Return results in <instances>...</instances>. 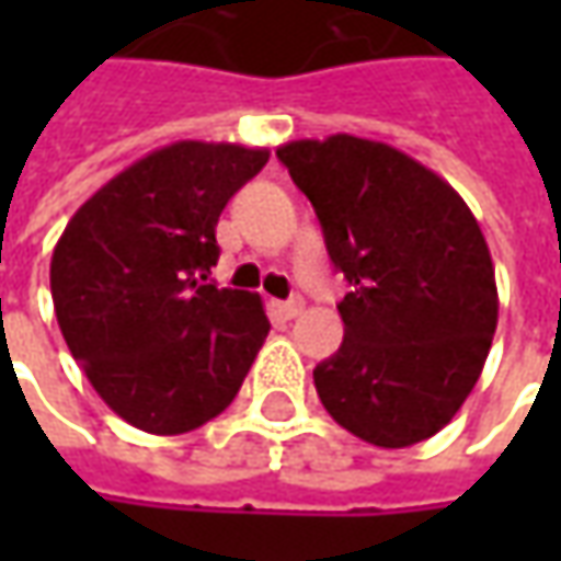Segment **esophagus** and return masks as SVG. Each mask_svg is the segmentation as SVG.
Listing matches in <instances>:
<instances>
[{
  "label": "esophagus",
  "instance_id": "obj_1",
  "mask_svg": "<svg viewBox=\"0 0 561 561\" xmlns=\"http://www.w3.org/2000/svg\"><path fill=\"white\" fill-rule=\"evenodd\" d=\"M274 309L284 314V318H296V314H302V299H287V302H274Z\"/></svg>",
  "mask_w": 561,
  "mask_h": 561
}]
</instances>
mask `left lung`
Returning a JSON list of instances; mask_svg holds the SVG:
<instances>
[{
    "mask_svg": "<svg viewBox=\"0 0 561 561\" xmlns=\"http://www.w3.org/2000/svg\"><path fill=\"white\" fill-rule=\"evenodd\" d=\"M350 280L343 343L314 368L331 419L402 449L462 409L496 331V277L465 199L387 142L334 134L277 149Z\"/></svg>",
    "mask_w": 561,
    "mask_h": 561,
    "instance_id": "obj_1",
    "label": "left lung"
}]
</instances>
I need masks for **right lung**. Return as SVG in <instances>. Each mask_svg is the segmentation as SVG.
Returning a JSON list of instances; mask_svg holds the SVG:
<instances>
[{"label": "right lung", "instance_id": "add662e5", "mask_svg": "<svg viewBox=\"0 0 561 561\" xmlns=\"http://www.w3.org/2000/svg\"><path fill=\"white\" fill-rule=\"evenodd\" d=\"M265 162L268 149L171 142L96 190L55 243L61 336L105 405L146 434L221 415L268 336L259 293L205 284L218 218Z\"/></svg>", "mask_w": 561, "mask_h": 561}]
</instances>
